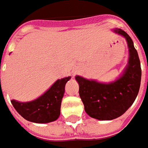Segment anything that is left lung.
<instances>
[{
    "mask_svg": "<svg viewBox=\"0 0 148 148\" xmlns=\"http://www.w3.org/2000/svg\"><path fill=\"white\" fill-rule=\"evenodd\" d=\"M115 32L126 38L129 48V64L123 75L110 84L75 77L86 113L98 120H113L123 115L133 104L141 84V64L133 42L123 30L116 29Z\"/></svg>",
    "mask_w": 148,
    "mask_h": 148,
    "instance_id": "obj_1",
    "label": "left lung"
}]
</instances>
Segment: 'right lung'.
I'll return each instance as SVG.
<instances>
[{
  "label": "right lung",
  "mask_w": 148,
  "mask_h": 148,
  "mask_svg": "<svg viewBox=\"0 0 148 148\" xmlns=\"http://www.w3.org/2000/svg\"><path fill=\"white\" fill-rule=\"evenodd\" d=\"M70 79L71 77L69 76L57 80L48 91L37 100L26 103L12 100V104L22 117L29 121L48 123L56 121L60 115L66 83Z\"/></svg>",
  "instance_id": "add662e5"
}]
</instances>
